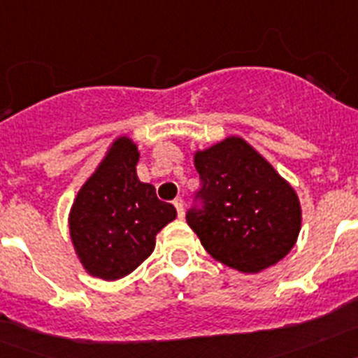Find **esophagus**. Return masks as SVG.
<instances>
[{
	"mask_svg": "<svg viewBox=\"0 0 358 358\" xmlns=\"http://www.w3.org/2000/svg\"><path fill=\"white\" fill-rule=\"evenodd\" d=\"M173 206H176L179 218H185V204H182V199H176V201H173Z\"/></svg>",
	"mask_w": 358,
	"mask_h": 358,
	"instance_id": "1",
	"label": "esophagus"
}]
</instances>
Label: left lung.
Masks as SVG:
<instances>
[{"instance_id":"8db88e82","label":"left lung","mask_w":358,"mask_h":358,"mask_svg":"<svg viewBox=\"0 0 358 358\" xmlns=\"http://www.w3.org/2000/svg\"><path fill=\"white\" fill-rule=\"evenodd\" d=\"M197 201L186 222L208 252L240 273L256 274L285 258L301 229L296 189L238 136L197 150Z\"/></svg>"}]
</instances>
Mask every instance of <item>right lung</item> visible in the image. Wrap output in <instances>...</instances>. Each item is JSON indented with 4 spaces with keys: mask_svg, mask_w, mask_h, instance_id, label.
Wrapping results in <instances>:
<instances>
[{
    "mask_svg": "<svg viewBox=\"0 0 358 358\" xmlns=\"http://www.w3.org/2000/svg\"><path fill=\"white\" fill-rule=\"evenodd\" d=\"M140 152L122 136L78 189L69 211V236L91 276L115 281L127 276L154 251L156 235L177 217L172 204L136 173Z\"/></svg>",
    "mask_w": 358,
    "mask_h": 358,
    "instance_id": "obj_1",
    "label": "right lung"
}]
</instances>
